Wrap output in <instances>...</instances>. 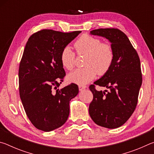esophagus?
Instances as JSON below:
<instances>
[{
	"label": "esophagus",
	"instance_id": "obj_1",
	"mask_svg": "<svg viewBox=\"0 0 154 154\" xmlns=\"http://www.w3.org/2000/svg\"><path fill=\"white\" fill-rule=\"evenodd\" d=\"M86 88H87V86H85V85H79V91H82L83 90H84Z\"/></svg>",
	"mask_w": 154,
	"mask_h": 154
}]
</instances>
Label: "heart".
<instances>
[{"instance_id":"1","label":"heart","mask_w":154,"mask_h":154,"mask_svg":"<svg viewBox=\"0 0 154 154\" xmlns=\"http://www.w3.org/2000/svg\"><path fill=\"white\" fill-rule=\"evenodd\" d=\"M78 55L85 54L84 66L75 69L67 76L69 82L83 85L90 82L97 73L104 75L113 64L114 51L109 43L87 34L83 35L75 43ZM75 54L69 46H65L60 54V62L64 69L71 70L74 67Z\"/></svg>"}]
</instances>
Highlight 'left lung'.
Segmentation results:
<instances>
[{"instance_id":"1","label":"left lung","mask_w":154,"mask_h":154,"mask_svg":"<svg viewBox=\"0 0 154 154\" xmlns=\"http://www.w3.org/2000/svg\"><path fill=\"white\" fill-rule=\"evenodd\" d=\"M90 34L110 41L114 60L109 71L90 86L93 100L89 114L98 126L117 128L126 123L137 106L142 84L140 59L128 38L120 30L99 28L90 31ZM95 85L106 87L109 91H97Z\"/></svg>"}]
</instances>
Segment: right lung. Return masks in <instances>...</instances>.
Masks as SVG:
<instances>
[{"mask_svg": "<svg viewBox=\"0 0 154 154\" xmlns=\"http://www.w3.org/2000/svg\"><path fill=\"white\" fill-rule=\"evenodd\" d=\"M80 32L44 29L31 35L26 44L18 73L20 96L28 119L38 130L51 131L69 118L70 101L79 88L71 83L57 89L66 75L60 54Z\"/></svg>", "mask_w": 154, "mask_h": 154, "instance_id": "obj_1", "label": "right lung"}]
</instances>
